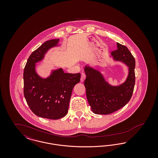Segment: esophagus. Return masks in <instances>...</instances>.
Masks as SVG:
<instances>
[{
  "mask_svg": "<svg viewBox=\"0 0 158 158\" xmlns=\"http://www.w3.org/2000/svg\"><path fill=\"white\" fill-rule=\"evenodd\" d=\"M85 78H86V75H85V74L84 73H82V75H81V81L82 82H83L85 81Z\"/></svg>",
  "mask_w": 158,
  "mask_h": 158,
  "instance_id": "esophagus-1",
  "label": "esophagus"
}]
</instances>
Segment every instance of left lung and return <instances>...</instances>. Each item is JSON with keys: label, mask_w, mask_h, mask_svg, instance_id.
<instances>
[{"label": "left lung", "mask_w": 158, "mask_h": 158, "mask_svg": "<svg viewBox=\"0 0 158 158\" xmlns=\"http://www.w3.org/2000/svg\"><path fill=\"white\" fill-rule=\"evenodd\" d=\"M117 45V49L111 52L109 57L127 67V76L123 82L113 85L107 81L99 69L89 64L84 67L86 97L92 112L96 114L107 115L120 110L127 104L133 94L135 60L126 46L118 43Z\"/></svg>", "instance_id": "obj_1"}]
</instances>
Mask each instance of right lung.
Here are the masks:
<instances>
[{
  "instance_id": "add662e5",
  "label": "right lung",
  "mask_w": 158,
  "mask_h": 158,
  "mask_svg": "<svg viewBox=\"0 0 158 158\" xmlns=\"http://www.w3.org/2000/svg\"><path fill=\"white\" fill-rule=\"evenodd\" d=\"M60 39L50 40L33 52L23 71V94L31 111L40 117L58 120L68 112L72 90L80 82V73H68L62 68L51 70L46 77L39 75L38 63L52 48L59 47Z\"/></svg>"
}]
</instances>
